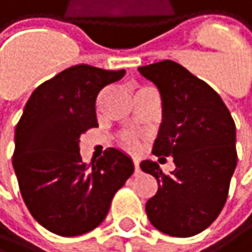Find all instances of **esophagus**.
I'll return each mask as SVG.
<instances>
[{
  "mask_svg": "<svg viewBox=\"0 0 252 252\" xmlns=\"http://www.w3.org/2000/svg\"><path fill=\"white\" fill-rule=\"evenodd\" d=\"M133 164H134V171H136V173H139V171H140L139 159H137V158H134V159H133Z\"/></svg>",
  "mask_w": 252,
  "mask_h": 252,
  "instance_id": "esophagus-1",
  "label": "esophagus"
}]
</instances>
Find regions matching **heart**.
Returning <instances> with one entry per match:
<instances>
[{
  "label": "heart",
  "mask_w": 252,
  "mask_h": 252,
  "mask_svg": "<svg viewBox=\"0 0 252 252\" xmlns=\"http://www.w3.org/2000/svg\"><path fill=\"white\" fill-rule=\"evenodd\" d=\"M121 142H122V145L125 148L130 149V151H137L139 149V140H137V137L133 133H125L122 136Z\"/></svg>",
  "instance_id": "1"
}]
</instances>
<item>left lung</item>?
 I'll return each mask as SVG.
<instances>
[{
  "instance_id": "left-lung-1",
  "label": "left lung",
  "mask_w": 252,
  "mask_h": 252,
  "mask_svg": "<svg viewBox=\"0 0 252 252\" xmlns=\"http://www.w3.org/2000/svg\"><path fill=\"white\" fill-rule=\"evenodd\" d=\"M162 98V124L154 155L173 157L176 170L164 174L158 162L140 168L158 182L146 202L149 221L162 233L188 238L205 230L221 213L236 168V127L221 97L186 67L162 60L140 66Z\"/></svg>"
}]
</instances>
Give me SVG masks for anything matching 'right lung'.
I'll return each instance as SVG.
<instances>
[{
	"label": "right lung",
	"instance_id": "add662e5",
	"mask_svg": "<svg viewBox=\"0 0 252 252\" xmlns=\"http://www.w3.org/2000/svg\"><path fill=\"white\" fill-rule=\"evenodd\" d=\"M125 70L76 64L42 82L29 97L16 125L13 168L32 217L60 236L95 229L115 193L133 174L128 155L109 148L87 167L79 139L98 127L95 100Z\"/></svg>",
	"mask_w": 252,
	"mask_h": 252
}]
</instances>
